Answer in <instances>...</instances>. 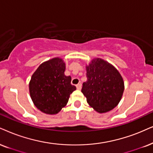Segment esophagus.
I'll return each mask as SVG.
<instances>
[{
    "mask_svg": "<svg viewBox=\"0 0 153 153\" xmlns=\"http://www.w3.org/2000/svg\"><path fill=\"white\" fill-rule=\"evenodd\" d=\"M76 88L78 90H80L81 88H82V85H81V83H78V84L76 85Z\"/></svg>",
    "mask_w": 153,
    "mask_h": 153,
    "instance_id": "obj_1",
    "label": "esophagus"
}]
</instances>
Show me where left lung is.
I'll list each match as a JSON object with an SVG mask.
<instances>
[{
  "label": "left lung",
  "mask_w": 153,
  "mask_h": 153,
  "mask_svg": "<svg viewBox=\"0 0 153 153\" xmlns=\"http://www.w3.org/2000/svg\"><path fill=\"white\" fill-rule=\"evenodd\" d=\"M87 80L81 92L91 107L106 113L117 107L122 97L124 82L117 69L107 61L96 58L86 66Z\"/></svg>",
  "instance_id": "1"
}]
</instances>
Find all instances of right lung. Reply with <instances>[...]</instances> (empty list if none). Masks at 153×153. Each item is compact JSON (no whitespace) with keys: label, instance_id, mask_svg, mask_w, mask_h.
Masks as SVG:
<instances>
[{"label":"right lung","instance_id":"right-lung-1","mask_svg":"<svg viewBox=\"0 0 153 153\" xmlns=\"http://www.w3.org/2000/svg\"><path fill=\"white\" fill-rule=\"evenodd\" d=\"M65 64L61 58L42 63L31 78L29 89L36 107L47 114H56L66 105L76 90L71 77L65 75Z\"/></svg>","mask_w":153,"mask_h":153}]
</instances>
